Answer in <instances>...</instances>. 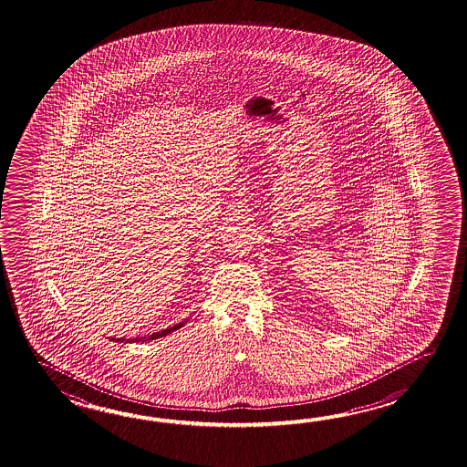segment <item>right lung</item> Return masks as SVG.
<instances>
[{
	"mask_svg": "<svg viewBox=\"0 0 467 467\" xmlns=\"http://www.w3.org/2000/svg\"><path fill=\"white\" fill-rule=\"evenodd\" d=\"M182 326H185V322H180L177 326H173V327L165 328V330H160V332H155V334H151L149 337H137V338H111V340H115V342H147V340H153V338L163 337V336H167L170 332H173V330H177V328L182 327Z\"/></svg>",
	"mask_w": 467,
	"mask_h": 467,
	"instance_id": "obj_1",
	"label": "right lung"
}]
</instances>
